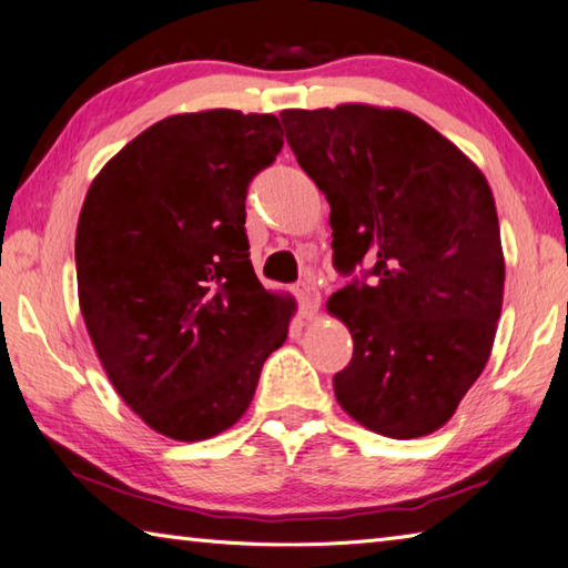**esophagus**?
<instances>
[{
    "label": "esophagus",
    "instance_id": "esophagus-1",
    "mask_svg": "<svg viewBox=\"0 0 568 568\" xmlns=\"http://www.w3.org/2000/svg\"><path fill=\"white\" fill-rule=\"evenodd\" d=\"M297 303H301V313L303 317H313L320 307V293L313 283H297L295 287Z\"/></svg>",
    "mask_w": 568,
    "mask_h": 568
}]
</instances>
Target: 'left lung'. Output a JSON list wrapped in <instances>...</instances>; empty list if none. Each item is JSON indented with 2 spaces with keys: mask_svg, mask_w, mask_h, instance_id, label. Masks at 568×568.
Masks as SVG:
<instances>
[{
  "mask_svg": "<svg viewBox=\"0 0 568 568\" xmlns=\"http://www.w3.org/2000/svg\"><path fill=\"white\" fill-rule=\"evenodd\" d=\"M285 139L329 203L327 301L353 335L333 377L359 425L392 439L439 429L487 365L504 297L494 195L481 171L415 113L287 109Z\"/></svg>",
  "mask_w": 568,
  "mask_h": 568,
  "instance_id": "1",
  "label": "left lung"
}]
</instances>
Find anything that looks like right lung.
Wrapping results in <instances>:
<instances>
[{
    "label": "right lung",
    "mask_w": 568,
    "mask_h": 568,
    "mask_svg": "<svg viewBox=\"0 0 568 568\" xmlns=\"http://www.w3.org/2000/svg\"><path fill=\"white\" fill-rule=\"evenodd\" d=\"M283 149L273 113H179L91 183L77 225L79 305L111 385L151 429L199 442L248 409L293 297L255 277L245 195Z\"/></svg>",
    "instance_id": "1"
}]
</instances>
